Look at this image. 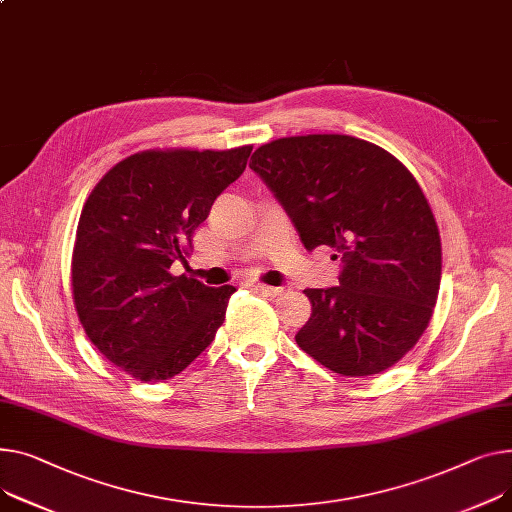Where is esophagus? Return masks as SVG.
Segmentation results:
<instances>
[{
	"label": "esophagus",
	"instance_id": "1",
	"mask_svg": "<svg viewBox=\"0 0 512 512\" xmlns=\"http://www.w3.org/2000/svg\"><path fill=\"white\" fill-rule=\"evenodd\" d=\"M249 288L265 294V296H280L282 294V288H276V286H267V284H259V282H249L247 284Z\"/></svg>",
	"mask_w": 512,
	"mask_h": 512
}]
</instances>
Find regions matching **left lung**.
I'll return each mask as SVG.
<instances>
[{
	"label": "left lung",
	"instance_id": "left-lung-1",
	"mask_svg": "<svg viewBox=\"0 0 512 512\" xmlns=\"http://www.w3.org/2000/svg\"><path fill=\"white\" fill-rule=\"evenodd\" d=\"M251 160L302 245L342 255L339 286L304 290L311 317L296 333L300 350L342 377L391 368L418 344L440 288L438 226L414 175L339 133L280 138Z\"/></svg>",
	"mask_w": 512,
	"mask_h": 512
}]
</instances>
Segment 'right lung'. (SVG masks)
Masks as SVG:
<instances>
[{"instance_id": "add662e5", "label": "right lung", "mask_w": 512, "mask_h": 512, "mask_svg": "<svg viewBox=\"0 0 512 512\" xmlns=\"http://www.w3.org/2000/svg\"><path fill=\"white\" fill-rule=\"evenodd\" d=\"M253 146L146 150L117 162L88 195L72 255L80 323L96 350L144 383L185 370L216 337L234 286L173 276L216 197Z\"/></svg>"}]
</instances>
